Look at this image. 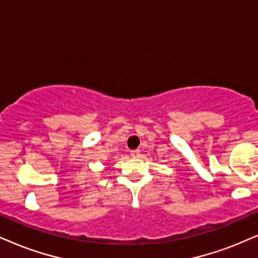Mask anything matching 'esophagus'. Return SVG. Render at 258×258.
<instances>
[{"instance_id": "34e87169", "label": "esophagus", "mask_w": 258, "mask_h": 258, "mask_svg": "<svg viewBox=\"0 0 258 258\" xmlns=\"http://www.w3.org/2000/svg\"><path fill=\"white\" fill-rule=\"evenodd\" d=\"M139 153H140L139 150H132V151H131V156H132V157H138Z\"/></svg>"}]
</instances>
